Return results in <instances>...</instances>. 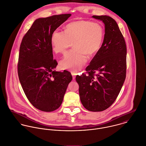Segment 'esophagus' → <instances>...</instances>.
Listing matches in <instances>:
<instances>
[{
    "label": "esophagus",
    "instance_id": "obj_1",
    "mask_svg": "<svg viewBox=\"0 0 146 146\" xmlns=\"http://www.w3.org/2000/svg\"><path fill=\"white\" fill-rule=\"evenodd\" d=\"M71 73H72V76H73V80H74L75 78H76V73L75 72H73V71H72V72H71Z\"/></svg>",
    "mask_w": 146,
    "mask_h": 146
}]
</instances>
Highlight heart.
Masks as SVG:
<instances>
[{"mask_svg": "<svg viewBox=\"0 0 146 146\" xmlns=\"http://www.w3.org/2000/svg\"><path fill=\"white\" fill-rule=\"evenodd\" d=\"M103 35V28L99 23L84 20L69 23L64 32L54 31L51 42L55 53L64 54L71 43L74 48L60 61V67L74 72L80 70L88 60L87 55L92 56L99 50Z\"/></svg>", "mask_w": 146, "mask_h": 146, "instance_id": "b5f03b06", "label": "heart"}]
</instances>
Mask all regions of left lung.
Here are the masks:
<instances>
[{
    "instance_id": "obj_1",
    "label": "left lung",
    "mask_w": 146,
    "mask_h": 146,
    "mask_svg": "<svg viewBox=\"0 0 146 146\" xmlns=\"http://www.w3.org/2000/svg\"><path fill=\"white\" fill-rule=\"evenodd\" d=\"M105 25L103 44L86 68L77 75L79 94L84 107L92 112L103 111L116 100L126 73V46L116 21L108 16H92Z\"/></svg>"
}]
</instances>
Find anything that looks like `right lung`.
<instances>
[{
	"mask_svg": "<svg viewBox=\"0 0 146 146\" xmlns=\"http://www.w3.org/2000/svg\"><path fill=\"white\" fill-rule=\"evenodd\" d=\"M72 15L62 14L36 19L24 36L20 47L18 76L30 103L36 109L52 112L61 106L71 73L56 72L51 36Z\"/></svg>",
	"mask_w": 146,
	"mask_h": 146,
	"instance_id": "right-lung-1",
	"label": "right lung"
}]
</instances>
